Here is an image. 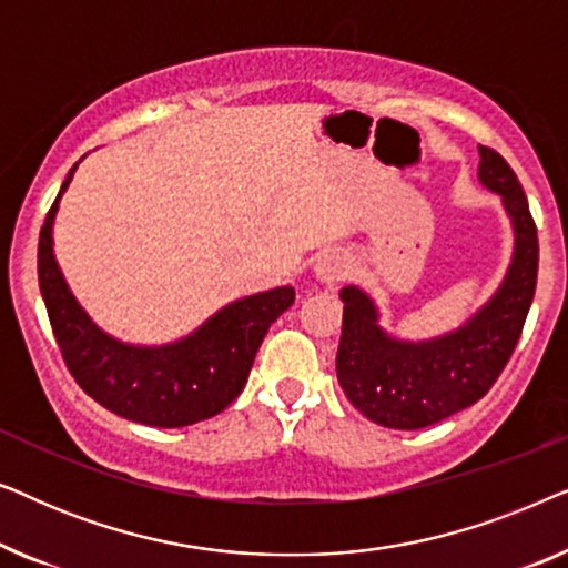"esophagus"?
<instances>
[{"instance_id": "esophagus-1", "label": "esophagus", "mask_w": 568, "mask_h": 568, "mask_svg": "<svg viewBox=\"0 0 568 568\" xmlns=\"http://www.w3.org/2000/svg\"><path fill=\"white\" fill-rule=\"evenodd\" d=\"M348 274H352V263H348V258L341 251L323 253L315 263V278L325 286L341 282V278H346Z\"/></svg>"}]
</instances>
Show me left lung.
<instances>
[{
  "mask_svg": "<svg viewBox=\"0 0 568 568\" xmlns=\"http://www.w3.org/2000/svg\"><path fill=\"white\" fill-rule=\"evenodd\" d=\"M478 183L501 199L511 227L504 278L476 313L429 338L385 331L375 297L348 284L336 356L338 383L352 406L387 429H424L473 406L491 390L515 352L538 278V230L515 170L501 154L478 146Z\"/></svg>",
  "mask_w": 568,
  "mask_h": 568,
  "instance_id": "left-lung-1",
  "label": "left lung"
}]
</instances>
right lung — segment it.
I'll use <instances>...</instances> for the list:
<instances>
[{
  "label": "right lung",
  "mask_w": 568,
  "mask_h": 568,
  "mask_svg": "<svg viewBox=\"0 0 568 568\" xmlns=\"http://www.w3.org/2000/svg\"><path fill=\"white\" fill-rule=\"evenodd\" d=\"M80 162L61 183L38 243V284L69 372L100 406L136 424L178 429L222 414L243 393L261 341L290 310L294 290L286 284L232 300L168 344H131L111 336L84 313L53 253L61 196Z\"/></svg>",
  "instance_id": "1"
}]
</instances>
